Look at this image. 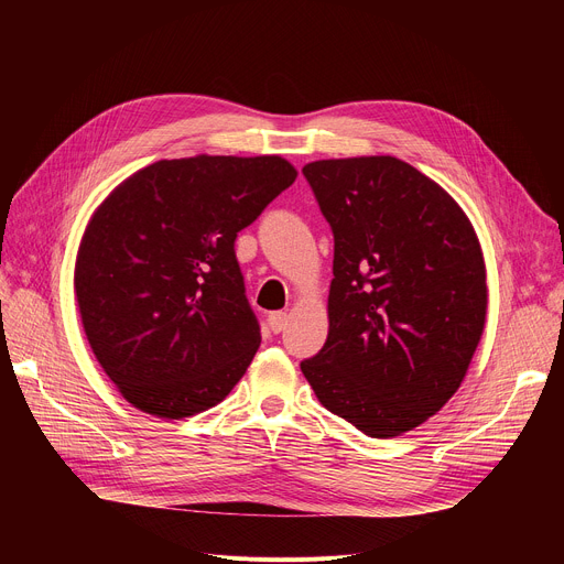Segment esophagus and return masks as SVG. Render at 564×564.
<instances>
[{
  "mask_svg": "<svg viewBox=\"0 0 564 564\" xmlns=\"http://www.w3.org/2000/svg\"><path fill=\"white\" fill-rule=\"evenodd\" d=\"M267 322H270V329H272L274 334H279V332L285 329L288 313H285V311H274V313H270V317H267Z\"/></svg>",
  "mask_w": 564,
  "mask_h": 564,
  "instance_id": "esophagus-1",
  "label": "esophagus"
}]
</instances>
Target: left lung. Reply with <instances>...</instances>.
Returning a JSON list of instances; mask_svg holds the SVG:
<instances>
[{
	"mask_svg": "<svg viewBox=\"0 0 564 564\" xmlns=\"http://www.w3.org/2000/svg\"><path fill=\"white\" fill-rule=\"evenodd\" d=\"M302 171L334 230L329 336L302 372L336 416L372 438L400 436L457 393L482 338L476 228L446 189L391 155Z\"/></svg>",
	"mask_w": 564,
	"mask_h": 564,
	"instance_id": "obj_1",
	"label": "left lung"
}]
</instances>
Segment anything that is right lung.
<instances>
[{
	"label": "right lung",
	"instance_id": "1",
	"mask_svg": "<svg viewBox=\"0 0 564 564\" xmlns=\"http://www.w3.org/2000/svg\"><path fill=\"white\" fill-rule=\"evenodd\" d=\"M297 169L281 155L160 160L88 219L75 300L98 364L132 406L181 421L219 404L260 347L235 237Z\"/></svg>",
	"mask_w": 564,
	"mask_h": 564
}]
</instances>
